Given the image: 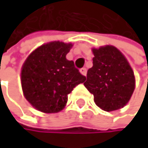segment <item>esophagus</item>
<instances>
[{
	"instance_id": "esophagus-1",
	"label": "esophagus",
	"mask_w": 148,
	"mask_h": 148,
	"mask_svg": "<svg viewBox=\"0 0 148 148\" xmlns=\"http://www.w3.org/2000/svg\"><path fill=\"white\" fill-rule=\"evenodd\" d=\"M80 72L82 75H86V73H87V69L85 68V67H82V69H80Z\"/></svg>"
}]
</instances>
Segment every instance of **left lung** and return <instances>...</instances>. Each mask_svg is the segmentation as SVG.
<instances>
[{
  "label": "left lung",
  "instance_id": "left-lung-1",
  "mask_svg": "<svg viewBox=\"0 0 148 148\" xmlns=\"http://www.w3.org/2000/svg\"><path fill=\"white\" fill-rule=\"evenodd\" d=\"M93 66L87 72L84 86L104 111L123 107L135 89L134 73L123 53L114 46L92 49Z\"/></svg>",
  "mask_w": 148,
  "mask_h": 148
}]
</instances>
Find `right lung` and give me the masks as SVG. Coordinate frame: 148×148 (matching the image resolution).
<instances>
[{
  "instance_id": "obj_1",
  "label": "right lung",
  "mask_w": 148,
  "mask_h": 148,
  "mask_svg": "<svg viewBox=\"0 0 148 148\" xmlns=\"http://www.w3.org/2000/svg\"><path fill=\"white\" fill-rule=\"evenodd\" d=\"M72 43L51 42L40 46L28 56L21 70L25 98L37 110L51 114L64 108L67 96L86 77L66 56Z\"/></svg>"
}]
</instances>
